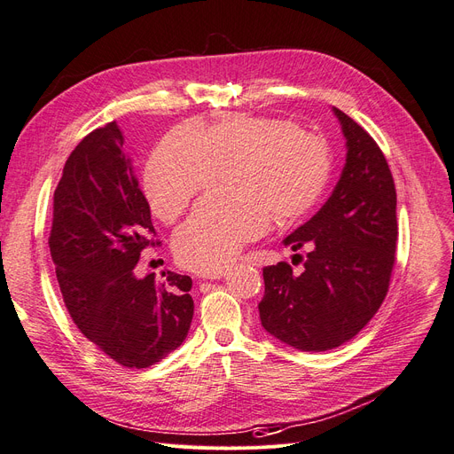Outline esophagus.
Listing matches in <instances>:
<instances>
[{"label":"esophagus","mask_w":454,"mask_h":454,"mask_svg":"<svg viewBox=\"0 0 454 454\" xmlns=\"http://www.w3.org/2000/svg\"><path fill=\"white\" fill-rule=\"evenodd\" d=\"M226 273H228V270H215V271H206V273H201L200 277H201V278H206V280H218V278L226 277Z\"/></svg>","instance_id":"obj_1"}]
</instances>
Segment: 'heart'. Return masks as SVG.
I'll use <instances>...</instances> for the list:
<instances>
[{
	"instance_id": "b5f03b06",
	"label": "heart",
	"mask_w": 454,
	"mask_h": 454,
	"mask_svg": "<svg viewBox=\"0 0 454 454\" xmlns=\"http://www.w3.org/2000/svg\"><path fill=\"white\" fill-rule=\"evenodd\" d=\"M230 164H239L238 192L206 196L174 236V253L189 270H223L271 218L277 228L299 224L331 177L327 145L303 127L282 117L226 114L207 127H179L160 142L144 174L151 209L164 223L176 221Z\"/></svg>"
}]
</instances>
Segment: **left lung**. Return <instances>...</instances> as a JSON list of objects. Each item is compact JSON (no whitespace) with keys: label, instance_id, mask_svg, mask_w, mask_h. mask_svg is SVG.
<instances>
[{"label":"left lung","instance_id":"obj_1","mask_svg":"<svg viewBox=\"0 0 454 454\" xmlns=\"http://www.w3.org/2000/svg\"><path fill=\"white\" fill-rule=\"evenodd\" d=\"M346 138V164L333 194L284 239L286 262L263 267V329L301 351L337 348L372 320L389 290L396 250V191L381 149L333 108ZM305 252L301 257L298 253Z\"/></svg>","mask_w":454,"mask_h":454}]
</instances>
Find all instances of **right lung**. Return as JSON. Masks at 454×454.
Wrapping results in <instances>:
<instances>
[{
	"label": "right lung",
	"instance_id": "right-lung-1",
	"mask_svg": "<svg viewBox=\"0 0 454 454\" xmlns=\"http://www.w3.org/2000/svg\"><path fill=\"white\" fill-rule=\"evenodd\" d=\"M115 121L83 138L54 192L50 254L76 327L127 368H147L179 348L191 329L194 301L187 275H134L155 247L149 204Z\"/></svg>",
	"mask_w": 454,
	"mask_h": 454
}]
</instances>
